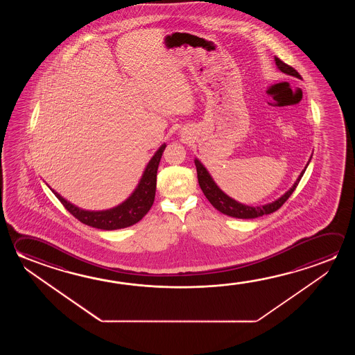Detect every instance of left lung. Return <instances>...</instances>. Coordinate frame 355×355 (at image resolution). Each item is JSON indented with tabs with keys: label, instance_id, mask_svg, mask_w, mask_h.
<instances>
[{
	"label": "left lung",
	"instance_id": "left-lung-1",
	"mask_svg": "<svg viewBox=\"0 0 355 355\" xmlns=\"http://www.w3.org/2000/svg\"><path fill=\"white\" fill-rule=\"evenodd\" d=\"M275 63L277 65L279 70L282 73H285L287 76H295L301 79V76L298 74L296 69H293L290 65L284 63L281 59L275 57ZM312 158V156H311ZM311 158L308 161L306 167L301 172V175H298L296 182L293 183V186L291 187L290 189L281 196L279 199H276L275 202L271 203L263 204V205H259V207H251V205H245L243 203H239L238 200H235L233 198L229 197L227 194L223 192L219 187L216 186L214 180L211 178L209 172L204 167L202 162L199 159H194L196 167H197L198 182H199V187L203 191L204 196L209 200L210 204L214 207L215 209L219 210L223 214L233 216V218H239V219H254V218H259L262 215L271 214L273 211L279 209L282 207V204L285 203L286 200L290 198L291 194L296 189L298 186L300 180L302 178L304 171L307 168L308 164L311 162Z\"/></svg>",
	"mask_w": 355,
	"mask_h": 355
}]
</instances>
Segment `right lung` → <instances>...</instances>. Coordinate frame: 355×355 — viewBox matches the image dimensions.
Here are the masks:
<instances>
[{
	"mask_svg": "<svg viewBox=\"0 0 355 355\" xmlns=\"http://www.w3.org/2000/svg\"><path fill=\"white\" fill-rule=\"evenodd\" d=\"M166 144L158 148L156 153L152 156L150 162L147 163L144 175L141 177L139 184L136 187L132 194L117 207L106 210H84L74 204L70 203L60 194L53 191L55 197L58 198L60 203L63 204L65 209L70 214L76 216V219L82 221L83 224L89 227H96L101 230H116L122 227H131L140 221L148 210L151 209L152 204L156 194V182H157V169Z\"/></svg>",
	"mask_w": 355,
	"mask_h": 355,
	"instance_id": "1",
	"label": "right lung"
}]
</instances>
